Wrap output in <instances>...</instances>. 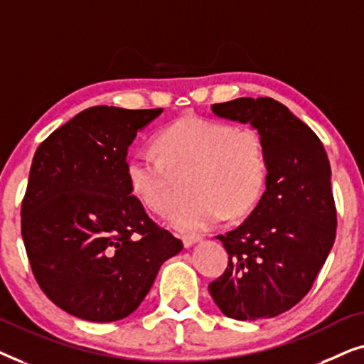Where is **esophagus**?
Instances as JSON below:
<instances>
[{
    "mask_svg": "<svg viewBox=\"0 0 364 364\" xmlns=\"http://www.w3.org/2000/svg\"><path fill=\"white\" fill-rule=\"evenodd\" d=\"M200 240H202V237H198V235H183L182 237L183 247H186V248L196 245V243H198Z\"/></svg>",
    "mask_w": 364,
    "mask_h": 364,
    "instance_id": "34e87169",
    "label": "esophagus"
}]
</instances>
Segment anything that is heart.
I'll return each instance as SVG.
<instances>
[{"instance_id":"1","label":"heart","mask_w":364,"mask_h":364,"mask_svg":"<svg viewBox=\"0 0 364 364\" xmlns=\"http://www.w3.org/2000/svg\"><path fill=\"white\" fill-rule=\"evenodd\" d=\"M157 152L137 151L126 162L132 196L149 210L168 212L173 202V173L193 171L191 202L177 205L167 223L196 233L223 218L250 212L265 188L268 159L260 134L228 122L186 116L157 134Z\"/></svg>"}]
</instances>
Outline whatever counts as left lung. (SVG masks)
Masks as SVG:
<instances>
[{
  "label": "left lung",
  "mask_w": 364,
  "mask_h": 364,
  "mask_svg": "<svg viewBox=\"0 0 364 364\" xmlns=\"http://www.w3.org/2000/svg\"><path fill=\"white\" fill-rule=\"evenodd\" d=\"M222 119L250 124L265 142V192L235 230L218 235L228 267L208 291L228 318L263 320L310 291L336 237L331 168L315 132L272 97L213 104Z\"/></svg>",
  "instance_id": "obj_1"
}]
</instances>
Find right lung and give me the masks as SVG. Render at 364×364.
<instances>
[{"instance_id": "1", "label": "right lung", "mask_w": 364, "mask_h": 364, "mask_svg": "<svg viewBox=\"0 0 364 364\" xmlns=\"http://www.w3.org/2000/svg\"><path fill=\"white\" fill-rule=\"evenodd\" d=\"M164 109L94 106L56 129L33 157L21 235L38 285L81 320L134 313L182 242L132 196L129 146Z\"/></svg>"}]
</instances>
